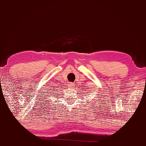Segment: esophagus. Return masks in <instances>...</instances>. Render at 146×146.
Returning <instances> with one entry per match:
<instances>
[{"instance_id": "esophagus-1", "label": "esophagus", "mask_w": 146, "mask_h": 146, "mask_svg": "<svg viewBox=\"0 0 146 146\" xmlns=\"http://www.w3.org/2000/svg\"><path fill=\"white\" fill-rule=\"evenodd\" d=\"M68 87H73L74 86V84L73 83L69 82L68 84Z\"/></svg>"}]
</instances>
